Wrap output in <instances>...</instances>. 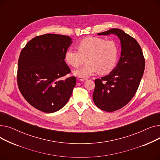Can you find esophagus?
I'll return each mask as SVG.
<instances>
[{
    "mask_svg": "<svg viewBox=\"0 0 160 160\" xmlns=\"http://www.w3.org/2000/svg\"><path fill=\"white\" fill-rule=\"evenodd\" d=\"M77 79L80 81H84L86 80V78H82V77H78Z\"/></svg>",
    "mask_w": 160,
    "mask_h": 160,
    "instance_id": "1",
    "label": "esophagus"
}]
</instances>
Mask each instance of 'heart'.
Masks as SVG:
<instances>
[{"label": "heart", "mask_w": 160, "mask_h": 160, "mask_svg": "<svg viewBox=\"0 0 160 160\" xmlns=\"http://www.w3.org/2000/svg\"><path fill=\"white\" fill-rule=\"evenodd\" d=\"M78 50L69 48L64 54L65 62L73 67H78L86 61V64L75 70L74 74L86 78L97 72H110L116 64L118 47L115 42L101 38L89 37L80 40L77 45Z\"/></svg>", "instance_id": "1"}]
</instances>
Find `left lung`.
Returning a JSON list of instances; mask_svg holds the SVG:
<instances>
[{
  "label": "left lung",
  "instance_id": "left-lung-1",
  "mask_svg": "<svg viewBox=\"0 0 160 160\" xmlns=\"http://www.w3.org/2000/svg\"><path fill=\"white\" fill-rule=\"evenodd\" d=\"M118 36L121 53L118 63L107 76L95 80L93 99L102 110L112 112L127 105L135 95L145 69V58L138 41L122 30L112 28L98 35Z\"/></svg>",
  "mask_w": 160,
  "mask_h": 160
}]
</instances>
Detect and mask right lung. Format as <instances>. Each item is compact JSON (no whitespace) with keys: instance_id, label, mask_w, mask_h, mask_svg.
Segmentation results:
<instances>
[{"instance_id":"1","label":"right lung","mask_w":160,"mask_h":160,"mask_svg":"<svg viewBox=\"0 0 160 160\" xmlns=\"http://www.w3.org/2000/svg\"><path fill=\"white\" fill-rule=\"evenodd\" d=\"M71 43L67 36L46 33L31 39L21 50L18 87L27 101L41 112L58 111L72 95L76 77L62 79L71 72L64 54Z\"/></svg>"}]
</instances>
